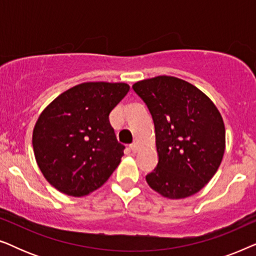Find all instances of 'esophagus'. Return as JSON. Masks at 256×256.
<instances>
[{"mask_svg":"<svg viewBox=\"0 0 256 256\" xmlns=\"http://www.w3.org/2000/svg\"><path fill=\"white\" fill-rule=\"evenodd\" d=\"M130 149H132V152H136L138 150V144L136 142H134L132 143V144H130Z\"/></svg>","mask_w":256,"mask_h":256,"instance_id":"obj_1","label":"esophagus"}]
</instances>
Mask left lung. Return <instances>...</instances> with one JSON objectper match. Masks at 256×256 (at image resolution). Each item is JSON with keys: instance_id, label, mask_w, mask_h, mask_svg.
Listing matches in <instances>:
<instances>
[{"instance_id": "obj_1", "label": "left lung", "mask_w": 256, "mask_h": 256, "mask_svg": "<svg viewBox=\"0 0 256 256\" xmlns=\"http://www.w3.org/2000/svg\"><path fill=\"white\" fill-rule=\"evenodd\" d=\"M155 124L158 164L146 176L150 188L168 199L200 191L218 170L225 152V124L210 98L176 76L135 82Z\"/></svg>"}]
</instances>
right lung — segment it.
<instances>
[{"label": "right lung", "mask_w": 256, "mask_h": 256, "mask_svg": "<svg viewBox=\"0 0 256 256\" xmlns=\"http://www.w3.org/2000/svg\"><path fill=\"white\" fill-rule=\"evenodd\" d=\"M124 82H82L45 107L34 124L37 166L52 186L72 197L106 183L124 156L110 113L129 92Z\"/></svg>", "instance_id": "obj_1"}]
</instances>
